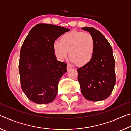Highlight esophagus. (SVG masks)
I'll list each match as a JSON object with an SVG mask.
<instances>
[{
    "instance_id": "34e87169",
    "label": "esophagus",
    "mask_w": 131,
    "mask_h": 131,
    "mask_svg": "<svg viewBox=\"0 0 131 131\" xmlns=\"http://www.w3.org/2000/svg\"><path fill=\"white\" fill-rule=\"evenodd\" d=\"M71 68H72V66L70 65H69V64H68V65H67V70H69Z\"/></svg>"
}]
</instances>
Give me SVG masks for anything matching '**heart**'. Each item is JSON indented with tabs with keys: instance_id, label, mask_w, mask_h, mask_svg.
Instances as JSON below:
<instances>
[{
	"instance_id": "1",
	"label": "heart",
	"mask_w": 131,
	"mask_h": 131,
	"mask_svg": "<svg viewBox=\"0 0 131 131\" xmlns=\"http://www.w3.org/2000/svg\"><path fill=\"white\" fill-rule=\"evenodd\" d=\"M95 44L94 37L90 33L72 31L64 34L61 41L56 40L53 44L55 57L63 61L69 51L72 62L83 66L91 61L94 56Z\"/></svg>"
}]
</instances>
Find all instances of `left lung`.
<instances>
[{
  "instance_id": "1",
  "label": "left lung",
  "mask_w": 131,
  "mask_h": 131,
  "mask_svg": "<svg viewBox=\"0 0 131 131\" xmlns=\"http://www.w3.org/2000/svg\"><path fill=\"white\" fill-rule=\"evenodd\" d=\"M82 29L92 35L95 47L91 61L77 69L81 91L87 100L102 101L110 96L116 84L112 48L105 37L96 29L85 27Z\"/></svg>"
}]
</instances>
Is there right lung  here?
I'll return each instance as SVG.
<instances>
[{
    "instance_id": "obj_1",
    "label": "right lung",
    "mask_w": 131,
    "mask_h": 131,
    "mask_svg": "<svg viewBox=\"0 0 131 131\" xmlns=\"http://www.w3.org/2000/svg\"><path fill=\"white\" fill-rule=\"evenodd\" d=\"M69 30L52 24H38L24 40L19 72L22 90L33 102L49 103L57 95L58 84L66 72V63L57 60L53 44Z\"/></svg>"
}]
</instances>
